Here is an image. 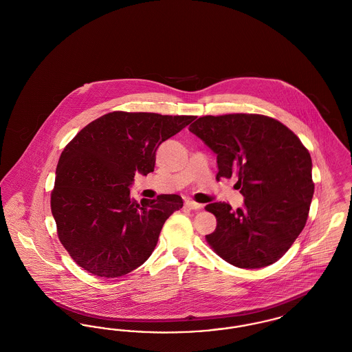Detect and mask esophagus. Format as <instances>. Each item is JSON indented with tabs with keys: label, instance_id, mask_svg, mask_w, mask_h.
<instances>
[{
	"label": "esophagus",
	"instance_id": "obj_1",
	"mask_svg": "<svg viewBox=\"0 0 352 352\" xmlns=\"http://www.w3.org/2000/svg\"><path fill=\"white\" fill-rule=\"evenodd\" d=\"M186 207L190 210H201V204L194 201H186Z\"/></svg>",
	"mask_w": 352,
	"mask_h": 352
}]
</instances>
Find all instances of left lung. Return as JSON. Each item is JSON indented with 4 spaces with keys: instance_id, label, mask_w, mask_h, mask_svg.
Returning <instances> with one entry per match:
<instances>
[{
    "instance_id": "left-lung-1",
    "label": "left lung",
    "mask_w": 352,
    "mask_h": 352,
    "mask_svg": "<svg viewBox=\"0 0 352 352\" xmlns=\"http://www.w3.org/2000/svg\"><path fill=\"white\" fill-rule=\"evenodd\" d=\"M217 154L220 178H237L244 197L236 211L210 203L218 226L207 234L219 256L237 268L268 267L301 234L314 194L311 157L284 124L263 115L203 116L188 128Z\"/></svg>"
}]
</instances>
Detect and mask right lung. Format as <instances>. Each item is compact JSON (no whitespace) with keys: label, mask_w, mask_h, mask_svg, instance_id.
<instances>
[{"label":"right lung","mask_w":352,"mask_h":352,"mask_svg":"<svg viewBox=\"0 0 352 352\" xmlns=\"http://www.w3.org/2000/svg\"><path fill=\"white\" fill-rule=\"evenodd\" d=\"M194 116L111 112L89 122L62 151L51 212L58 236L88 273L115 278L142 265L166 219L182 208L177 194L131 198L134 175L154 171L160 145Z\"/></svg>","instance_id":"obj_1"}]
</instances>
